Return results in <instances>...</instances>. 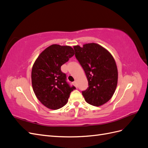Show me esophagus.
Masks as SVG:
<instances>
[{
	"instance_id": "1",
	"label": "esophagus",
	"mask_w": 148,
	"mask_h": 148,
	"mask_svg": "<svg viewBox=\"0 0 148 148\" xmlns=\"http://www.w3.org/2000/svg\"><path fill=\"white\" fill-rule=\"evenodd\" d=\"M73 84H74V86H75L76 88H77V87H78V86H77V82H76V81H75V82L73 83Z\"/></svg>"
}]
</instances>
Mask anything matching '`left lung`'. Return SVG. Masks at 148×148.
I'll list each match as a JSON object with an SVG mask.
<instances>
[{
  "label": "left lung",
  "mask_w": 148,
  "mask_h": 148,
  "mask_svg": "<svg viewBox=\"0 0 148 148\" xmlns=\"http://www.w3.org/2000/svg\"><path fill=\"white\" fill-rule=\"evenodd\" d=\"M75 57L84 71L89 87L82 91L88 104L102 106L112 97L117 88L118 70L111 53L96 43L73 46Z\"/></svg>",
  "instance_id": "obj_1"
}]
</instances>
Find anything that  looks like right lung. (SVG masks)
<instances>
[{
  "label": "right lung",
  "instance_id": "right-lung-1",
  "mask_svg": "<svg viewBox=\"0 0 148 148\" xmlns=\"http://www.w3.org/2000/svg\"><path fill=\"white\" fill-rule=\"evenodd\" d=\"M75 54L72 47L57 44L47 47L36 60L31 71L34 92L47 108L57 110L64 106L71 92L76 89L66 82L61 66Z\"/></svg>",
  "mask_w": 148,
  "mask_h": 148
}]
</instances>
